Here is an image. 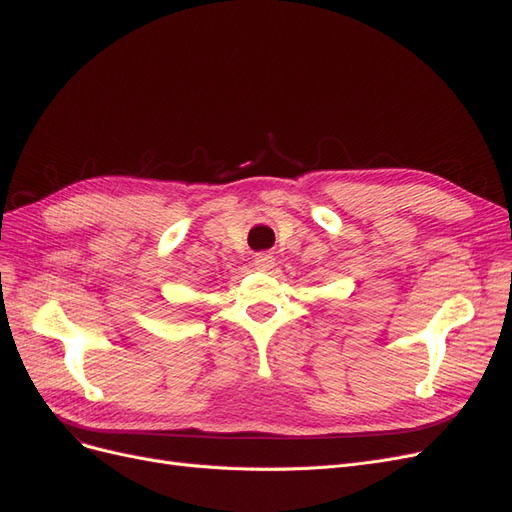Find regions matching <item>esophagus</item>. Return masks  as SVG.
<instances>
[{"mask_svg":"<svg viewBox=\"0 0 512 512\" xmlns=\"http://www.w3.org/2000/svg\"><path fill=\"white\" fill-rule=\"evenodd\" d=\"M255 268L261 270V272H266V270L274 268V255H270V253H259V255L255 257Z\"/></svg>","mask_w":512,"mask_h":512,"instance_id":"obj_1","label":"esophagus"}]
</instances>
